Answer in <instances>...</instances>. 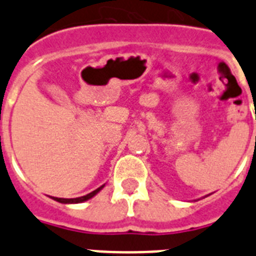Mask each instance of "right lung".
Masks as SVG:
<instances>
[{
  "label": "right lung",
  "instance_id": "obj_1",
  "mask_svg": "<svg viewBox=\"0 0 256 256\" xmlns=\"http://www.w3.org/2000/svg\"><path fill=\"white\" fill-rule=\"evenodd\" d=\"M105 187V184H102V186H100L97 190H94V191L90 192V194H87L86 196H80V198H54V196H50V198H52V200L58 201V202H61V204H79V202H84V201L90 200V198H92L94 196H96L98 192L101 191V190Z\"/></svg>",
  "mask_w": 256,
  "mask_h": 256
}]
</instances>
